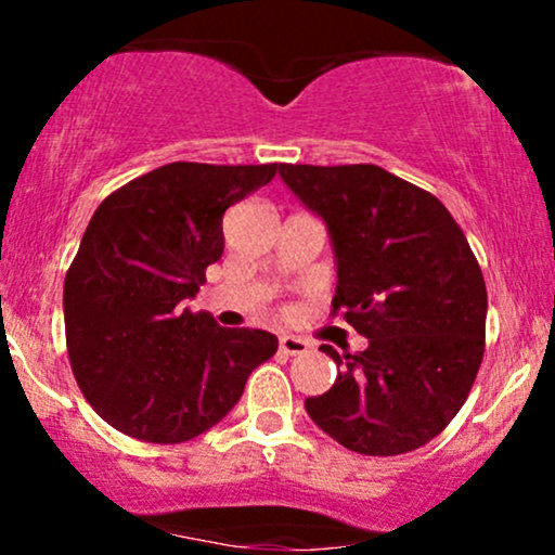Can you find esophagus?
I'll return each mask as SVG.
<instances>
[{
    "label": "esophagus",
    "instance_id": "34e87169",
    "mask_svg": "<svg viewBox=\"0 0 555 555\" xmlns=\"http://www.w3.org/2000/svg\"><path fill=\"white\" fill-rule=\"evenodd\" d=\"M310 349V344L299 336H282L279 339V352L286 354V358H297V354H305Z\"/></svg>",
    "mask_w": 555,
    "mask_h": 555
}]
</instances>
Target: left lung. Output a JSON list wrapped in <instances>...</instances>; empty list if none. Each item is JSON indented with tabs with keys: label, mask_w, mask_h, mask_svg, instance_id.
I'll list each match as a JSON object with an SVG mask.
<instances>
[{
	"label": "left lung",
	"mask_w": 555,
	"mask_h": 555,
	"mask_svg": "<svg viewBox=\"0 0 555 555\" xmlns=\"http://www.w3.org/2000/svg\"><path fill=\"white\" fill-rule=\"evenodd\" d=\"M282 180L328 224L341 315L367 339L339 354L341 373L305 410L344 449L415 451L469 397L486 352L488 292L467 237L428 190L375 164H282Z\"/></svg>",
	"instance_id": "8db88e82"
}]
</instances>
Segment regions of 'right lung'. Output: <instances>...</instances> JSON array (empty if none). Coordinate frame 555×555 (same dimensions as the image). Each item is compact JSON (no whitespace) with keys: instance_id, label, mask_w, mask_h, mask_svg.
<instances>
[{"instance_id":"add662e5","label":"right lung","mask_w":555,"mask_h":555,"mask_svg":"<svg viewBox=\"0 0 555 555\" xmlns=\"http://www.w3.org/2000/svg\"><path fill=\"white\" fill-rule=\"evenodd\" d=\"M282 164L175 162L95 208L65 276V336L82 397L112 428L182 443L237 404L247 375L276 354L258 328H221L182 299L224 253L229 206Z\"/></svg>"}]
</instances>
